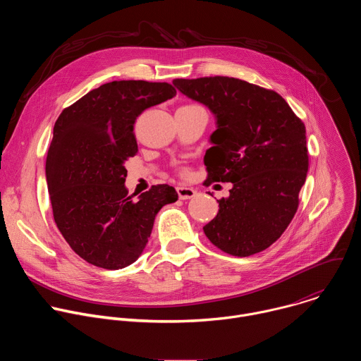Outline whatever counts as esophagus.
<instances>
[{"mask_svg":"<svg viewBox=\"0 0 361 361\" xmlns=\"http://www.w3.org/2000/svg\"><path fill=\"white\" fill-rule=\"evenodd\" d=\"M177 194H178V197L181 200H190V198L197 195V191L194 188H191V187L180 185V187H177Z\"/></svg>","mask_w":361,"mask_h":361,"instance_id":"esophagus-1","label":"esophagus"}]
</instances>
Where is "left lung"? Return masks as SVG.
I'll return each instance as SVG.
<instances>
[{
  "label": "left lung",
  "mask_w": 361,
  "mask_h": 361,
  "mask_svg": "<svg viewBox=\"0 0 361 361\" xmlns=\"http://www.w3.org/2000/svg\"><path fill=\"white\" fill-rule=\"evenodd\" d=\"M173 84L217 118L205 151L207 180L233 183L217 216L202 227L227 254L248 257L277 241L298 209L308 170L305 127L273 90L233 77L177 78Z\"/></svg>",
  "instance_id": "obj_1"
}]
</instances>
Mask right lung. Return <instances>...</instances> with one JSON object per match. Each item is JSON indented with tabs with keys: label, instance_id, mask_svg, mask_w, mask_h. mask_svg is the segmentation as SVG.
<instances>
[{
	"label": "right lung",
	"instance_id": "obj_1",
	"mask_svg": "<svg viewBox=\"0 0 361 361\" xmlns=\"http://www.w3.org/2000/svg\"><path fill=\"white\" fill-rule=\"evenodd\" d=\"M169 82L123 80L91 90L64 109L54 126L45 177L59 230L87 263L118 270L141 255L163 205L177 201L169 184L138 201L126 188V161L138 147L137 117L173 98Z\"/></svg>",
	"mask_w": 361,
	"mask_h": 361
}]
</instances>
